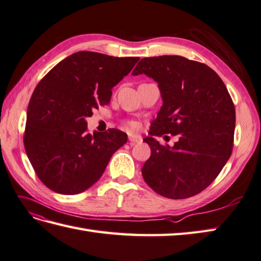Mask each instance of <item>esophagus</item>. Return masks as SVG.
<instances>
[{
	"instance_id": "1",
	"label": "esophagus",
	"mask_w": 261,
	"mask_h": 261,
	"mask_svg": "<svg viewBox=\"0 0 261 261\" xmlns=\"http://www.w3.org/2000/svg\"><path fill=\"white\" fill-rule=\"evenodd\" d=\"M128 140L132 144L134 143H141L143 141V138L141 135H137V134H129L128 135Z\"/></svg>"
}]
</instances>
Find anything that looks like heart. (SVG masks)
Instances as JSON below:
<instances>
[{
  "instance_id": "heart-1",
  "label": "heart",
  "mask_w": 261,
  "mask_h": 261,
  "mask_svg": "<svg viewBox=\"0 0 261 261\" xmlns=\"http://www.w3.org/2000/svg\"><path fill=\"white\" fill-rule=\"evenodd\" d=\"M129 126L132 127V128H137V123H135V121H130L129 123Z\"/></svg>"
}]
</instances>
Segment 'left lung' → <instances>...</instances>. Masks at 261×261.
I'll list each match as a JSON object with an SVG mask.
<instances>
[{"label":"left lung","mask_w":261,"mask_h":261,"mask_svg":"<svg viewBox=\"0 0 261 261\" xmlns=\"http://www.w3.org/2000/svg\"><path fill=\"white\" fill-rule=\"evenodd\" d=\"M143 73L159 84L163 100L143 140L150 147L143 177L165 198H190L209 187L232 153V99L216 71L181 56L143 58L132 74ZM164 134L179 136L174 147L154 140Z\"/></svg>","instance_id":"8db88e82"}]
</instances>
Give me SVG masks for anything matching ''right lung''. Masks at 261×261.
I'll return each mask as SVG.
<instances>
[{
    "label": "right lung",
    "instance_id": "right-lung-1",
    "mask_svg": "<svg viewBox=\"0 0 261 261\" xmlns=\"http://www.w3.org/2000/svg\"><path fill=\"white\" fill-rule=\"evenodd\" d=\"M138 60L79 51L60 61L38 84L28 106L23 141L45 187L72 195L101 177L112 155L127 142V134L111 128L92 136L87 133L86 118L107 105L113 87Z\"/></svg>",
    "mask_w": 261,
    "mask_h": 261
}]
</instances>
